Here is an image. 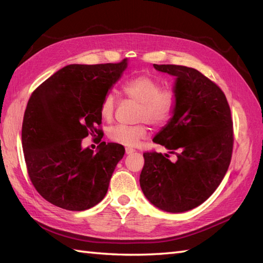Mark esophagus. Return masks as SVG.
Listing matches in <instances>:
<instances>
[{
    "mask_svg": "<svg viewBox=\"0 0 263 263\" xmlns=\"http://www.w3.org/2000/svg\"><path fill=\"white\" fill-rule=\"evenodd\" d=\"M136 152V150L135 149H133V148H125V154L126 155H131V154H133V153H135Z\"/></svg>",
    "mask_w": 263,
    "mask_h": 263,
    "instance_id": "1",
    "label": "esophagus"
}]
</instances>
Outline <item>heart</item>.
<instances>
[{
  "label": "heart",
  "instance_id": "b5f03b06",
  "mask_svg": "<svg viewBox=\"0 0 263 263\" xmlns=\"http://www.w3.org/2000/svg\"><path fill=\"white\" fill-rule=\"evenodd\" d=\"M122 92L128 99L139 104L138 121H146L154 125H164L174 114L176 95L171 89H161V85L155 78L141 74L131 78L122 87ZM116 107L115 96L111 92L104 97L100 104V116L105 121L113 119ZM108 138L115 143L123 146H135L147 136V126L123 125L111 126Z\"/></svg>",
  "mask_w": 263,
  "mask_h": 263
}]
</instances>
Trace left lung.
Segmentation results:
<instances>
[{
    "mask_svg": "<svg viewBox=\"0 0 263 263\" xmlns=\"http://www.w3.org/2000/svg\"><path fill=\"white\" fill-rule=\"evenodd\" d=\"M175 77L172 119L154 138L168 154L144 153L140 186L150 202L167 212H184L203 203L219 186L231 163L233 121L225 93L198 70L154 64Z\"/></svg>",
    "mask_w": 263,
    "mask_h": 263,
    "instance_id": "obj_1",
    "label": "left lung"
}]
</instances>
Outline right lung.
I'll list each match as a JSON object with an SVG mask.
<instances>
[{
    "label": "right lung",
    "instance_id": "obj_1",
    "mask_svg": "<svg viewBox=\"0 0 263 263\" xmlns=\"http://www.w3.org/2000/svg\"><path fill=\"white\" fill-rule=\"evenodd\" d=\"M126 66V59L66 65L31 93L22 123V148L31 183L52 204L82 211L107 193L124 147L103 141L93 153L81 142L89 135L102 136L100 104Z\"/></svg>",
    "mask_w": 263,
    "mask_h": 263
}]
</instances>
